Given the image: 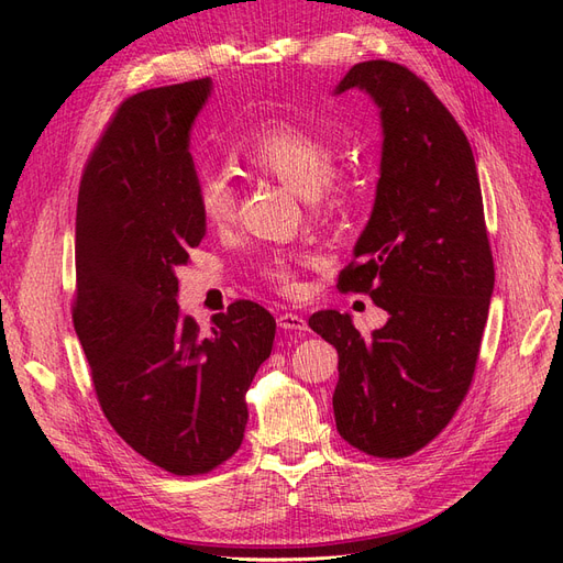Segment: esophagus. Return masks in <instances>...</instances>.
I'll return each mask as SVG.
<instances>
[{
  "label": "esophagus",
  "mask_w": 563,
  "mask_h": 563,
  "mask_svg": "<svg viewBox=\"0 0 563 563\" xmlns=\"http://www.w3.org/2000/svg\"><path fill=\"white\" fill-rule=\"evenodd\" d=\"M276 322L285 331H306V320L297 313H278Z\"/></svg>",
  "instance_id": "1"
}]
</instances>
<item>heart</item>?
Here are the masks:
<instances>
[{
  "label": "heart",
  "mask_w": 563,
  "mask_h": 563,
  "mask_svg": "<svg viewBox=\"0 0 563 563\" xmlns=\"http://www.w3.org/2000/svg\"><path fill=\"white\" fill-rule=\"evenodd\" d=\"M241 159L257 172L278 178L289 190L313 199L334 174V145L301 124L280 122L250 134L241 145ZM201 218L211 227H222L234 216L236 192L222 172H206L197 185ZM264 278L285 295L297 292V268L285 257H274L262 266Z\"/></svg>",
  "instance_id": "heart-1"
}]
</instances>
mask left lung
<instances>
[{
    "mask_svg": "<svg viewBox=\"0 0 563 563\" xmlns=\"http://www.w3.org/2000/svg\"><path fill=\"white\" fill-rule=\"evenodd\" d=\"M347 90L378 107L383 148L376 199L339 287L371 295L389 318L368 339L339 310H318L308 324L339 352V433L399 460L433 441L466 397L494 262L468 139L427 82L368 59L331 95Z\"/></svg>",
    "mask_w": 563,
    "mask_h": 563,
    "instance_id": "left-lung-1",
    "label": "left lung"
}]
</instances>
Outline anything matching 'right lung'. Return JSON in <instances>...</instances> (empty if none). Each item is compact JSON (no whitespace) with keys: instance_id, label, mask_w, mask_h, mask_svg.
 Here are the masks:
<instances>
[{"instance_id":"add662e5","label":"right lung","mask_w":563,"mask_h":563,"mask_svg":"<svg viewBox=\"0 0 563 563\" xmlns=\"http://www.w3.org/2000/svg\"><path fill=\"white\" fill-rule=\"evenodd\" d=\"M211 92L199 78L124 101L76 208L74 329L97 399L124 443L174 475L211 471L241 448L245 391L276 336L260 303H232L201 334L176 301V268L206 236L190 134Z\"/></svg>"}]
</instances>
